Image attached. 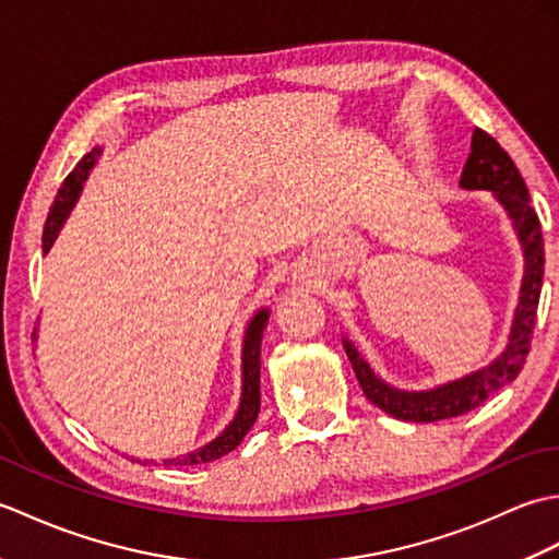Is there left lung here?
<instances>
[{"instance_id": "1", "label": "left lung", "mask_w": 559, "mask_h": 559, "mask_svg": "<svg viewBox=\"0 0 559 559\" xmlns=\"http://www.w3.org/2000/svg\"><path fill=\"white\" fill-rule=\"evenodd\" d=\"M461 189L468 192H492L500 201V206L512 221V228L519 237L521 252H524V278H521L519 302L509 329L507 348L497 358L454 382L439 384L427 391H406L391 386L382 377H377L362 355L355 348V343L343 336V348H346L353 372L365 391L367 401H372L377 408L394 415L403 423H435L456 418V415L478 408L480 403L500 391L509 382H514L521 367L526 362L531 350L533 326H536V312L543 288V230L536 211L531 206V197L524 177L516 170L514 160L509 153L497 144V141L485 134L483 129H476L471 139L468 160L463 165Z\"/></svg>"}]
</instances>
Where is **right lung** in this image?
Here are the masks:
<instances>
[{
  "label": "right lung",
  "mask_w": 559,
  "mask_h": 559,
  "mask_svg": "<svg viewBox=\"0 0 559 559\" xmlns=\"http://www.w3.org/2000/svg\"><path fill=\"white\" fill-rule=\"evenodd\" d=\"M100 146L93 148L91 153H86L79 163L76 168L69 173L67 180L62 182V189L57 192L55 204L50 209V216H47L45 230H43V252H50V247L55 245L59 230H62L64 221L69 218L71 209H74L76 199L83 189V182L88 180V173L96 165L98 156H100ZM269 322V307H261V310L254 312V317L249 319V324L245 329V338H242V394H240V406H237L235 418L225 425V430L211 439L209 444L199 447L194 451H187L185 456H175V459H165L163 466H199V463H209L216 461L221 456L228 454L237 444L242 442L245 435L249 432V427L254 425L257 415H259V403H261V394H259V370H261V338H264V329ZM134 461V459H132ZM141 461V459H136ZM148 461H144L146 466ZM153 463V461H151Z\"/></svg>",
  "instance_id": "add662e5"
}]
</instances>
